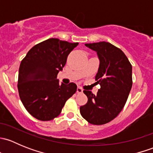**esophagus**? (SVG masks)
<instances>
[{
	"label": "esophagus",
	"mask_w": 153,
	"mask_h": 153,
	"mask_svg": "<svg viewBox=\"0 0 153 153\" xmlns=\"http://www.w3.org/2000/svg\"><path fill=\"white\" fill-rule=\"evenodd\" d=\"M77 92H78V93H82L83 92L82 88L80 87V86H78V88H77Z\"/></svg>",
	"instance_id": "34e87169"
}]
</instances>
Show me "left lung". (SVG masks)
Instances as JSON below:
<instances>
[{
	"mask_svg": "<svg viewBox=\"0 0 153 153\" xmlns=\"http://www.w3.org/2000/svg\"><path fill=\"white\" fill-rule=\"evenodd\" d=\"M85 46L98 54L100 65L95 81L101 88L96 95L84 90L88 101L80 112L89 124H105L116 118L126 104L132 85V65L122 50L110 43Z\"/></svg>",
	"mask_w": 153,
	"mask_h": 153,
	"instance_id": "1",
	"label": "left lung"
}]
</instances>
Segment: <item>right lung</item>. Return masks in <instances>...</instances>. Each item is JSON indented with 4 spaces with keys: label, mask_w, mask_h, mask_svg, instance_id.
I'll use <instances>...</instances> for the list:
<instances>
[{
    "label": "right lung",
    "mask_w": 153,
    "mask_h": 153,
    "mask_svg": "<svg viewBox=\"0 0 153 153\" xmlns=\"http://www.w3.org/2000/svg\"><path fill=\"white\" fill-rule=\"evenodd\" d=\"M78 43L49 38L34 46L21 61L18 89L21 102L34 118L51 121L61 112L66 101L77 91V85L59 84L57 75Z\"/></svg>",
    "instance_id": "right-lung-1"
}]
</instances>
